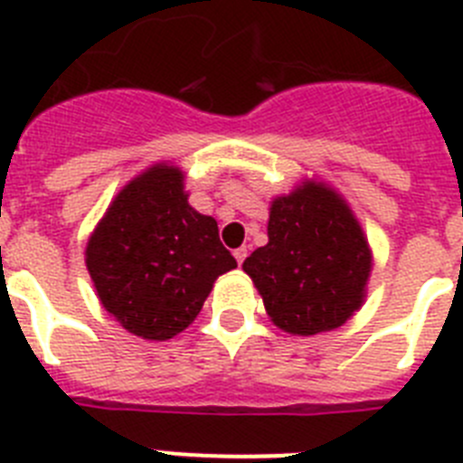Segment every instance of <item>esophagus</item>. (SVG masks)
Wrapping results in <instances>:
<instances>
[{"instance_id":"esophagus-1","label":"esophagus","mask_w":463,"mask_h":463,"mask_svg":"<svg viewBox=\"0 0 463 463\" xmlns=\"http://www.w3.org/2000/svg\"><path fill=\"white\" fill-rule=\"evenodd\" d=\"M234 257H236V261H239V264H243V260L245 257H248V248H239V250H234Z\"/></svg>"}]
</instances>
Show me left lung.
<instances>
[{"label":"left lung","mask_w":463,"mask_h":463,"mask_svg":"<svg viewBox=\"0 0 463 463\" xmlns=\"http://www.w3.org/2000/svg\"><path fill=\"white\" fill-rule=\"evenodd\" d=\"M269 243L243 261L278 329L315 336L345 325L366 298L373 252L343 194L301 181L269 208Z\"/></svg>","instance_id":"obj_1"}]
</instances>
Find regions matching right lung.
Masks as SVG:
<instances>
[{
	"instance_id": "add662e5",
	"label": "right lung",
	"mask_w": 463,
	"mask_h": 463,
	"mask_svg": "<svg viewBox=\"0 0 463 463\" xmlns=\"http://www.w3.org/2000/svg\"><path fill=\"white\" fill-rule=\"evenodd\" d=\"M181 166L157 162L106 208L85 248L97 297L134 336L169 341L194 322L213 282L236 267L218 222L187 203Z\"/></svg>"
}]
</instances>
